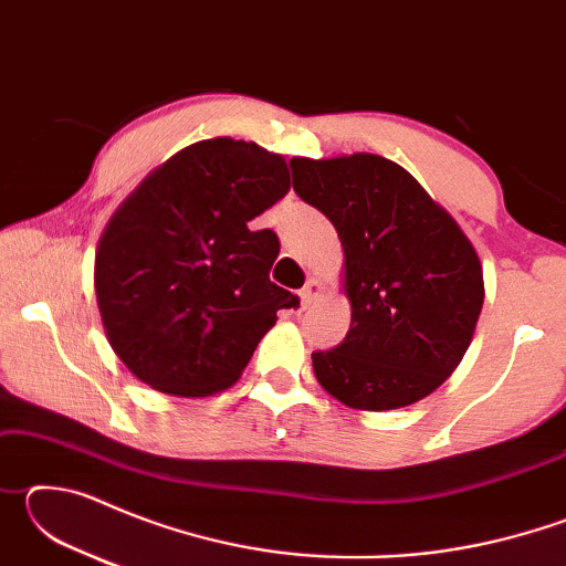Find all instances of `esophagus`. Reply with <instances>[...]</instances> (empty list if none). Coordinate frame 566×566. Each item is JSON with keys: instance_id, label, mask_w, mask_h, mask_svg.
I'll use <instances>...</instances> for the list:
<instances>
[{"instance_id": "obj_1", "label": "esophagus", "mask_w": 566, "mask_h": 566, "mask_svg": "<svg viewBox=\"0 0 566 566\" xmlns=\"http://www.w3.org/2000/svg\"><path fill=\"white\" fill-rule=\"evenodd\" d=\"M322 294H324V286H322V282H319V280H310V282H306V284H304V290L300 292L304 310H306V306H312L314 302H317Z\"/></svg>"}]
</instances>
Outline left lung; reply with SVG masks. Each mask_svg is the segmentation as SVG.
Returning a JSON list of instances; mask_svg holds the SVG:
<instances>
[{"instance_id":"1","label":"left lung","mask_w":566,"mask_h":566,"mask_svg":"<svg viewBox=\"0 0 566 566\" xmlns=\"http://www.w3.org/2000/svg\"><path fill=\"white\" fill-rule=\"evenodd\" d=\"M294 191L337 229L347 337L314 352L322 389L361 411L409 407L442 385L484 304L474 244L405 167L379 155L294 157Z\"/></svg>"}]
</instances>
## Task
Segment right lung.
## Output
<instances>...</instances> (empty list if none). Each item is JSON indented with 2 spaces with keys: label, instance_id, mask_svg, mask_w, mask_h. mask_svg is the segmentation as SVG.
<instances>
[{
  "label": "right lung",
  "instance_id": "obj_1",
  "mask_svg": "<svg viewBox=\"0 0 566 566\" xmlns=\"http://www.w3.org/2000/svg\"><path fill=\"white\" fill-rule=\"evenodd\" d=\"M286 159L254 142H195L151 169L104 227L94 292L104 334L147 387L229 389L292 294L270 282L272 229L249 222L290 191Z\"/></svg>",
  "mask_w": 566,
  "mask_h": 566
}]
</instances>
